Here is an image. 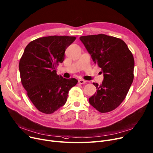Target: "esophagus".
<instances>
[{"mask_svg":"<svg viewBox=\"0 0 153 153\" xmlns=\"http://www.w3.org/2000/svg\"><path fill=\"white\" fill-rule=\"evenodd\" d=\"M78 82L80 84H84L87 82V81L84 80V79H79L78 80Z\"/></svg>","mask_w":153,"mask_h":153,"instance_id":"obj_1","label":"esophagus"}]
</instances>
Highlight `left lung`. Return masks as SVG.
<instances>
[{"label": "left lung", "mask_w": 153, "mask_h": 153, "mask_svg": "<svg viewBox=\"0 0 153 153\" xmlns=\"http://www.w3.org/2000/svg\"><path fill=\"white\" fill-rule=\"evenodd\" d=\"M79 39L104 76L101 85L93 83L97 91L89 103L100 113H108L122 103L133 82V55L124 41L115 37L100 34Z\"/></svg>", "instance_id": "8db88e82"}]
</instances>
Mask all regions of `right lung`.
Instances as JSON below:
<instances>
[{
    "instance_id": "obj_1",
    "label": "right lung",
    "mask_w": 153,
    "mask_h": 153,
    "mask_svg": "<svg viewBox=\"0 0 153 153\" xmlns=\"http://www.w3.org/2000/svg\"><path fill=\"white\" fill-rule=\"evenodd\" d=\"M76 37L51 36L29 42L19 60L22 84L35 107L43 113L52 114L63 106L69 90L77 83L74 78L65 79L56 74L67 47Z\"/></svg>"
}]
</instances>
